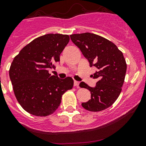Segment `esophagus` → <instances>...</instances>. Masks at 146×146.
<instances>
[{
	"label": "esophagus",
	"mask_w": 146,
	"mask_h": 146,
	"mask_svg": "<svg viewBox=\"0 0 146 146\" xmlns=\"http://www.w3.org/2000/svg\"><path fill=\"white\" fill-rule=\"evenodd\" d=\"M74 86H75V87L76 88H79V81H74Z\"/></svg>",
	"instance_id": "esophagus-1"
}]
</instances>
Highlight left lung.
<instances>
[{"instance_id": "obj_1", "label": "left lung", "mask_w": 146, "mask_h": 146, "mask_svg": "<svg viewBox=\"0 0 146 146\" xmlns=\"http://www.w3.org/2000/svg\"><path fill=\"white\" fill-rule=\"evenodd\" d=\"M70 38L88 60L90 66L98 69L92 75L94 79H98L95 87L80 83V87L87 88L91 94V99L81 105L93 112L107 109L119 97L125 81L127 64L123 53L113 42L96 34H73Z\"/></svg>"}]
</instances>
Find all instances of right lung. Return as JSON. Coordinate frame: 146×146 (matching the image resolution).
<instances>
[{
	"mask_svg": "<svg viewBox=\"0 0 146 146\" xmlns=\"http://www.w3.org/2000/svg\"><path fill=\"white\" fill-rule=\"evenodd\" d=\"M68 35L46 34L28 44L15 57L9 70L17 101L36 116H47L59 107L62 95L72 88V77L60 79L48 73L60 62Z\"/></svg>",
	"mask_w": 146,
	"mask_h": 146,
	"instance_id": "add662e5",
	"label": "right lung"
}]
</instances>
